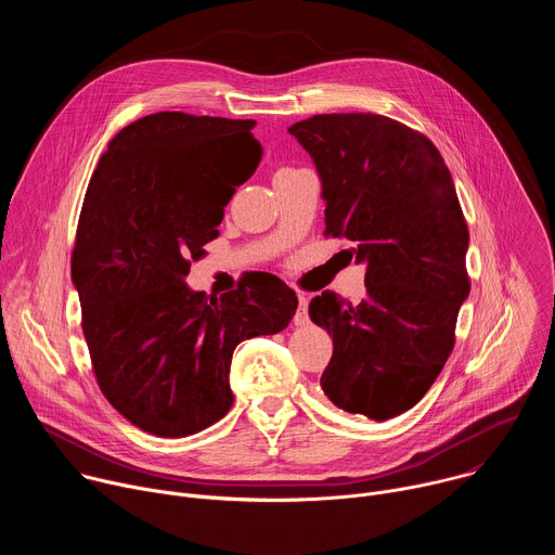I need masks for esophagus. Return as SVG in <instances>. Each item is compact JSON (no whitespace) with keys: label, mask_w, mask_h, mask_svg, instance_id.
Returning <instances> with one entry per match:
<instances>
[{"label":"esophagus","mask_w":555,"mask_h":555,"mask_svg":"<svg viewBox=\"0 0 555 555\" xmlns=\"http://www.w3.org/2000/svg\"><path fill=\"white\" fill-rule=\"evenodd\" d=\"M307 323H309V319H307V298L302 294H298V307H296V313H294V325L302 327Z\"/></svg>","instance_id":"1"}]
</instances>
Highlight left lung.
<instances>
[{"label": "left lung", "instance_id": "8db88e82", "mask_svg": "<svg viewBox=\"0 0 555 555\" xmlns=\"http://www.w3.org/2000/svg\"><path fill=\"white\" fill-rule=\"evenodd\" d=\"M323 184L325 234L347 236L366 266V294L311 298L334 338L321 377L343 411L375 422L413 409L452 347L469 294L467 223L452 176L420 131L377 114H319L289 127Z\"/></svg>", "mask_w": 555, "mask_h": 555}]
</instances>
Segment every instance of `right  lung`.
I'll use <instances>...</instances> for the list:
<instances>
[{
	"label": "right lung",
	"mask_w": 555,
	"mask_h": 555,
	"mask_svg": "<svg viewBox=\"0 0 555 555\" xmlns=\"http://www.w3.org/2000/svg\"><path fill=\"white\" fill-rule=\"evenodd\" d=\"M255 120L157 112L120 129L90 180L72 253L83 334L107 402L155 437H186L232 406V351L283 332L298 298L279 276L206 296L191 261L261 163Z\"/></svg>",
	"instance_id": "1"
}]
</instances>
